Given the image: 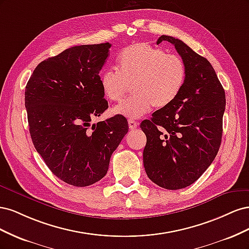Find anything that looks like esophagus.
I'll list each match as a JSON object with an SVG mask.
<instances>
[{"mask_svg": "<svg viewBox=\"0 0 249 249\" xmlns=\"http://www.w3.org/2000/svg\"><path fill=\"white\" fill-rule=\"evenodd\" d=\"M129 127L130 130H135L138 127V123L135 122L134 119H129Z\"/></svg>", "mask_w": 249, "mask_h": 249, "instance_id": "esophagus-1", "label": "esophagus"}]
</instances>
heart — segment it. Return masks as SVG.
<instances>
[{
    "label": "heart",
    "instance_id": "1",
    "mask_svg": "<svg viewBox=\"0 0 249 249\" xmlns=\"http://www.w3.org/2000/svg\"><path fill=\"white\" fill-rule=\"evenodd\" d=\"M118 71L101 74L102 91L107 100L119 102L129 86L134 96L113 109V113L139 118L153 108L169 106L182 91L187 79L184 60L145 42L134 43L118 56Z\"/></svg>",
    "mask_w": 249,
    "mask_h": 249
}]
</instances>
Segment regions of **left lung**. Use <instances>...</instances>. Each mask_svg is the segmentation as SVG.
I'll list each match as a JSON object with an SVG mask.
<instances>
[{
	"label": "left lung",
	"mask_w": 249,
	"mask_h": 249,
	"mask_svg": "<svg viewBox=\"0 0 249 249\" xmlns=\"http://www.w3.org/2000/svg\"><path fill=\"white\" fill-rule=\"evenodd\" d=\"M175 46L187 67L182 91L169 106L143 120V164L149 179L168 190L197 180L219 150L225 93L213 66L182 40L162 35L157 44Z\"/></svg>",
	"instance_id": "1"
}]
</instances>
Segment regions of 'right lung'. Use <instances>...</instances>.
I'll list each match as a JSON object with an SVG mask.
<instances>
[{"label": "right lung", "mask_w": 249, "mask_h": 249, "mask_svg": "<svg viewBox=\"0 0 249 249\" xmlns=\"http://www.w3.org/2000/svg\"><path fill=\"white\" fill-rule=\"evenodd\" d=\"M109 42L66 49L36 66L25 90L33 144L63 182L86 187L102 179L110 158L129 131L123 115L91 124L108 109L100 71Z\"/></svg>", "instance_id": "right-lung-1"}]
</instances>
